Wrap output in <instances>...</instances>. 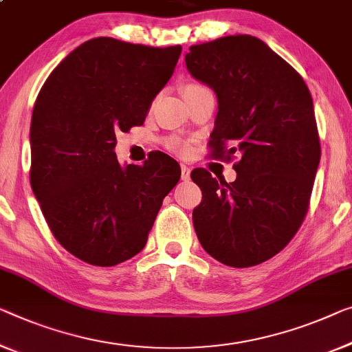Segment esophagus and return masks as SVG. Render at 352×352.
Returning a JSON list of instances; mask_svg holds the SVG:
<instances>
[{"label": "esophagus", "mask_w": 352, "mask_h": 352, "mask_svg": "<svg viewBox=\"0 0 352 352\" xmlns=\"http://www.w3.org/2000/svg\"><path fill=\"white\" fill-rule=\"evenodd\" d=\"M180 169H182V180H190V174H191L190 167L186 164H182Z\"/></svg>", "instance_id": "1"}]
</instances>
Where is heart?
Segmentation results:
<instances>
[{
    "label": "heart",
    "instance_id": "obj_1",
    "mask_svg": "<svg viewBox=\"0 0 352 352\" xmlns=\"http://www.w3.org/2000/svg\"><path fill=\"white\" fill-rule=\"evenodd\" d=\"M197 88H202V85H199V83H186L185 87H183V91H190V90H197ZM166 148L170 150L172 153L175 155H180V156H186L191 153L192 150V144L190 140L186 139H182V138H169L166 140Z\"/></svg>",
    "mask_w": 352,
    "mask_h": 352
}]
</instances>
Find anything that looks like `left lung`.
Returning a JSON list of instances; mask_svg holds the SVG:
<instances>
[{"instance_id":"8db88e82","label":"left lung","mask_w":352,"mask_h":352,"mask_svg":"<svg viewBox=\"0 0 352 352\" xmlns=\"http://www.w3.org/2000/svg\"><path fill=\"white\" fill-rule=\"evenodd\" d=\"M192 77L212 87L218 113L208 158L234 162L235 182L204 167L192 210L197 239L224 265H259L291 242L310 207L321 160L313 99L294 67L250 34L191 45Z\"/></svg>"}]
</instances>
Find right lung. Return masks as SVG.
Wrapping results in <instances>:
<instances>
[{
	"mask_svg": "<svg viewBox=\"0 0 352 352\" xmlns=\"http://www.w3.org/2000/svg\"><path fill=\"white\" fill-rule=\"evenodd\" d=\"M180 54V45L94 38L41 88L30 131L31 188L54 237L87 264L112 267L140 253L180 180L178 162L162 151L126 167L115 155V134L144 124Z\"/></svg>",
	"mask_w": 352,
	"mask_h": 352,
	"instance_id": "add662e5",
	"label": "right lung"
}]
</instances>
